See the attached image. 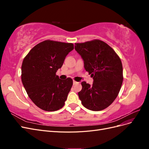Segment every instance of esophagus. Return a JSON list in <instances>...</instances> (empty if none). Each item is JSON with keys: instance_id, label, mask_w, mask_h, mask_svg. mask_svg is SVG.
Masks as SVG:
<instances>
[{"instance_id": "1", "label": "esophagus", "mask_w": 149, "mask_h": 149, "mask_svg": "<svg viewBox=\"0 0 149 149\" xmlns=\"http://www.w3.org/2000/svg\"><path fill=\"white\" fill-rule=\"evenodd\" d=\"M79 83L78 82H76V81H73V84L74 85V84H78Z\"/></svg>"}]
</instances>
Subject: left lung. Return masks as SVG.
Returning <instances> with one entry per match:
<instances>
[{
	"mask_svg": "<svg viewBox=\"0 0 149 149\" xmlns=\"http://www.w3.org/2000/svg\"><path fill=\"white\" fill-rule=\"evenodd\" d=\"M74 48L84 61L86 71L93 78L91 86L81 83L78 93L82 104L87 109L99 111L114 102L123 81V65L110 46L100 40L75 43Z\"/></svg>",
	"mask_w": 149,
	"mask_h": 149,
	"instance_id": "left-lung-1",
	"label": "left lung"
}]
</instances>
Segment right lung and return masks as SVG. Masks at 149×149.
<instances>
[{
	"label": "right lung",
	"instance_id": "right-lung-1",
	"mask_svg": "<svg viewBox=\"0 0 149 149\" xmlns=\"http://www.w3.org/2000/svg\"><path fill=\"white\" fill-rule=\"evenodd\" d=\"M73 49V43L47 40L35 45L24 58L22 84L30 100L42 110L55 111L65 105L73 80L60 79L56 72Z\"/></svg>",
	"mask_w": 149,
	"mask_h": 149
}]
</instances>
